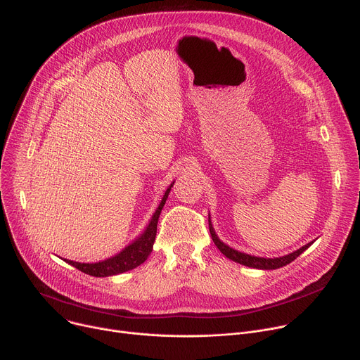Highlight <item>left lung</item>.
I'll return each instance as SVG.
<instances>
[{
	"label": "left lung",
	"instance_id": "1",
	"mask_svg": "<svg viewBox=\"0 0 360 360\" xmlns=\"http://www.w3.org/2000/svg\"><path fill=\"white\" fill-rule=\"evenodd\" d=\"M210 232H211L214 243L218 246V249L226 256V258H229L233 262H238L240 265H245V266H249V268H256V269H278V268H282V266L290 264L292 261H295L303 250H306L314 243V242L306 243L304 246H302L300 249H297V250H295L289 255L281 256V258L271 259V258H259V256H252V255H248V253H243V252H238V250L229 248L228 245H225L224 242H221L218 239L214 228H212L211 219H210Z\"/></svg>",
	"mask_w": 360,
	"mask_h": 360
}]
</instances>
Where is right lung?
Masks as SVG:
<instances>
[{"instance_id":"obj_1","label":"right lung","mask_w":360,"mask_h":360,"mask_svg":"<svg viewBox=\"0 0 360 360\" xmlns=\"http://www.w3.org/2000/svg\"><path fill=\"white\" fill-rule=\"evenodd\" d=\"M172 185H174V182L167 189L158 210L155 211V214H153L145 232L134 243L127 246L121 253L112 256V258H110L107 261L96 262V264H79V262H74V261H68V259H64V261L68 262L70 265H72L74 268H77L78 271H81L86 275H91V276H96V278L124 274V272L131 271V269L139 266L141 264H143L152 252V246H153V242H155V236H157V225H158L160 214L167 202V198L169 195Z\"/></svg>"}]
</instances>
